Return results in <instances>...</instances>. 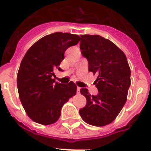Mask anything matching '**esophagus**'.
<instances>
[{
    "label": "esophagus",
    "mask_w": 151,
    "mask_h": 151,
    "mask_svg": "<svg viewBox=\"0 0 151 151\" xmlns=\"http://www.w3.org/2000/svg\"><path fill=\"white\" fill-rule=\"evenodd\" d=\"M80 90H81V88H80V87H78V88H77V92H78V94L80 93Z\"/></svg>",
    "instance_id": "34e87169"
}]
</instances>
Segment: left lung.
Returning a JSON list of instances; mask_svg holds the SVG:
<instances>
[{"instance_id": "obj_1", "label": "left lung", "mask_w": 151, "mask_h": 151, "mask_svg": "<svg viewBox=\"0 0 151 151\" xmlns=\"http://www.w3.org/2000/svg\"><path fill=\"white\" fill-rule=\"evenodd\" d=\"M81 38L80 48L88 59V70L98 76L95 84L99 93L91 95L87 88L81 89L87 104L79 113L88 124L104 127L116 119L127 101L130 68L124 52L110 40L98 35Z\"/></svg>"}]
</instances>
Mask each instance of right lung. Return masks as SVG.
Instances as JSON below:
<instances>
[{
    "label": "right lung",
    "instance_id": "1",
    "mask_svg": "<svg viewBox=\"0 0 151 151\" xmlns=\"http://www.w3.org/2000/svg\"><path fill=\"white\" fill-rule=\"evenodd\" d=\"M80 40L79 35L70 33H52L35 42L23 57L17 86L24 111L34 122L44 126L55 123L63 105L76 95L77 85L73 81L55 83L52 76L56 69L61 70L65 51Z\"/></svg>",
    "mask_w": 151,
    "mask_h": 151
}]
</instances>
